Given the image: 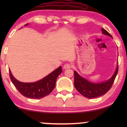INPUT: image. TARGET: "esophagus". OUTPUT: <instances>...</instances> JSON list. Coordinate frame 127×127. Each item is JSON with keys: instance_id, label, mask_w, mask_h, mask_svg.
<instances>
[{"instance_id": "esophagus-1", "label": "esophagus", "mask_w": 127, "mask_h": 127, "mask_svg": "<svg viewBox=\"0 0 127 127\" xmlns=\"http://www.w3.org/2000/svg\"><path fill=\"white\" fill-rule=\"evenodd\" d=\"M72 67V65H70V64H65V65H64V69H70Z\"/></svg>"}]
</instances>
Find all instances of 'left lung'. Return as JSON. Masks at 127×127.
I'll list each match as a JSON object with an SVG mask.
<instances>
[{"label": "left lung", "mask_w": 127, "mask_h": 127, "mask_svg": "<svg viewBox=\"0 0 127 127\" xmlns=\"http://www.w3.org/2000/svg\"><path fill=\"white\" fill-rule=\"evenodd\" d=\"M101 31L103 34L113 38L112 36L105 29L102 28ZM118 70H119V67H118L117 62L116 70L112 77L107 80L100 83L91 82L81 76L76 71L74 70V86L79 93L86 98L90 99L98 98L105 95L110 89L117 74Z\"/></svg>", "instance_id": "obj_1"}]
</instances>
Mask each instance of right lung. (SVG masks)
I'll return each mask as SVG.
<instances>
[{
	"instance_id": "obj_1",
	"label": "right lung",
	"mask_w": 127,
	"mask_h": 127,
	"mask_svg": "<svg viewBox=\"0 0 127 127\" xmlns=\"http://www.w3.org/2000/svg\"><path fill=\"white\" fill-rule=\"evenodd\" d=\"M62 72L60 66L42 79L33 83H24L15 79L9 69L10 79L18 91L24 96L32 99H40L50 94L55 88L57 77Z\"/></svg>"
}]
</instances>
